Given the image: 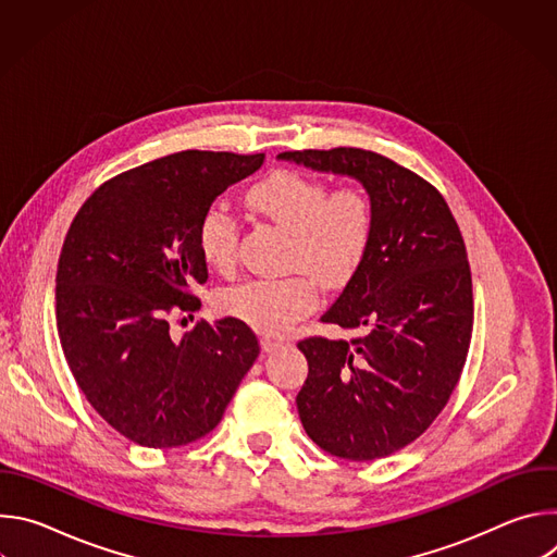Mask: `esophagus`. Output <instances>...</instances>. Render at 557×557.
<instances>
[{
	"label": "esophagus",
	"mask_w": 557,
	"mask_h": 557,
	"mask_svg": "<svg viewBox=\"0 0 557 557\" xmlns=\"http://www.w3.org/2000/svg\"><path fill=\"white\" fill-rule=\"evenodd\" d=\"M282 346H284V342H280V339L262 337V350H264V352H273V350H277V348H282Z\"/></svg>",
	"instance_id": "34e87169"
}]
</instances>
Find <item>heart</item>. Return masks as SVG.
<instances>
[{
  "mask_svg": "<svg viewBox=\"0 0 557 557\" xmlns=\"http://www.w3.org/2000/svg\"><path fill=\"white\" fill-rule=\"evenodd\" d=\"M249 205L293 233L286 277H260L226 288L220 308L267 335H284L320 304V280L344 284L361 267L374 233V205L366 189L348 185L331 191L329 183L282 170L251 187ZM237 220L231 209L211 202L196 226L202 260L215 271H231L237 260Z\"/></svg>",
  "mask_w": 557,
  "mask_h": 557,
  "instance_id": "b5f03b06",
  "label": "heart"
}]
</instances>
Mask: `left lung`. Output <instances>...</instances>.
Instances as JSON below:
<instances>
[{
    "mask_svg": "<svg viewBox=\"0 0 557 557\" xmlns=\"http://www.w3.org/2000/svg\"><path fill=\"white\" fill-rule=\"evenodd\" d=\"M280 158L352 176L372 198L370 249L322 314L324 324L361 335L297 344L308 361L297 412L333 456H389L443 412L467 359L473 295L460 228L434 185L376 151L301 149Z\"/></svg>",
    "mask_w": 557,
    "mask_h": 557,
    "instance_id": "obj_1",
    "label": "left lung"
}]
</instances>
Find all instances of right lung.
Masks as SVG:
<instances>
[{
  "mask_svg": "<svg viewBox=\"0 0 557 557\" xmlns=\"http://www.w3.org/2000/svg\"><path fill=\"white\" fill-rule=\"evenodd\" d=\"M264 153L187 149L106 181L76 211L57 269V329L90 406L136 445L207 436L260 355L235 317L198 322L181 342L172 314L200 308L202 211L260 170Z\"/></svg>",
  "mask_w": 557,
  "mask_h": 557,
  "instance_id": "add662e5",
  "label": "right lung"
}]
</instances>
